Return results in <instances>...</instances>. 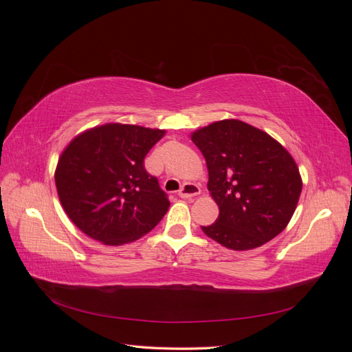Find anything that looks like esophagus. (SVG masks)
Wrapping results in <instances>:
<instances>
[{"label":"esophagus","instance_id":"34e87169","mask_svg":"<svg viewBox=\"0 0 352 352\" xmlns=\"http://www.w3.org/2000/svg\"><path fill=\"white\" fill-rule=\"evenodd\" d=\"M201 192L199 186L195 184H185L182 188L177 190V197L180 198H190V197H195Z\"/></svg>","mask_w":352,"mask_h":352}]
</instances>
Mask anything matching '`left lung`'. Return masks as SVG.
I'll list each match as a JSON object with an SVG mask.
<instances>
[{
	"mask_svg": "<svg viewBox=\"0 0 352 352\" xmlns=\"http://www.w3.org/2000/svg\"><path fill=\"white\" fill-rule=\"evenodd\" d=\"M204 155L219 217L202 232L223 247H261L286 228L302 182L291 154L270 135L241 120L211 123L192 133Z\"/></svg>",
	"mask_w": 352,
	"mask_h": 352,
	"instance_id": "1",
	"label": "left lung"
}]
</instances>
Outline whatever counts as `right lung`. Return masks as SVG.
Returning <instances> with one entry per match:
<instances>
[{
    "instance_id": "add662e5",
    "label": "right lung",
    "mask_w": 352,
    "mask_h": 352,
    "mask_svg": "<svg viewBox=\"0 0 352 352\" xmlns=\"http://www.w3.org/2000/svg\"><path fill=\"white\" fill-rule=\"evenodd\" d=\"M164 131L109 123L67 145L56 186L63 208L85 235L104 245L133 242L153 230L170 207L144 158Z\"/></svg>"
}]
</instances>
